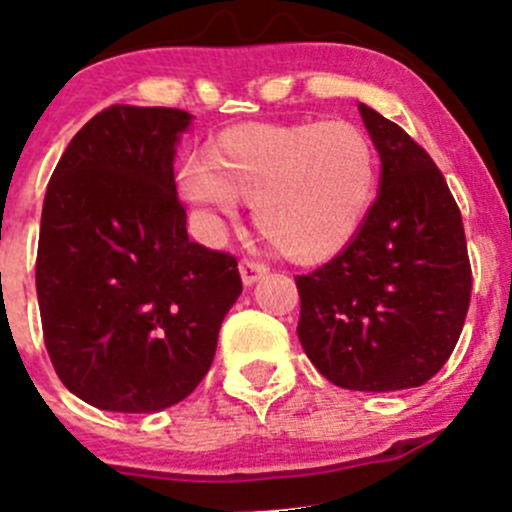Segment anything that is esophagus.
I'll use <instances>...</instances> for the list:
<instances>
[{"instance_id":"esophagus-1","label":"esophagus","mask_w":512,"mask_h":512,"mask_svg":"<svg viewBox=\"0 0 512 512\" xmlns=\"http://www.w3.org/2000/svg\"><path fill=\"white\" fill-rule=\"evenodd\" d=\"M267 272H270V267H267L265 262L252 260V257H242L240 260V275H242V282H245V285H255V282L262 280Z\"/></svg>"}]
</instances>
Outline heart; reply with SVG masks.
Returning a JSON list of instances; mask_svg holds the SVG:
<instances>
[{"instance_id":"1","label":"heart","mask_w":512,"mask_h":512,"mask_svg":"<svg viewBox=\"0 0 512 512\" xmlns=\"http://www.w3.org/2000/svg\"><path fill=\"white\" fill-rule=\"evenodd\" d=\"M380 160L352 122L240 124L177 172L182 200L212 217L255 202L260 235L287 260L317 265L360 232L377 192Z\"/></svg>"}]
</instances>
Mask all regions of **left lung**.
Instances as JSON below:
<instances>
[{
  "mask_svg": "<svg viewBox=\"0 0 512 512\" xmlns=\"http://www.w3.org/2000/svg\"><path fill=\"white\" fill-rule=\"evenodd\" d=\"M382 160L380 195L355 240L297 275V337L337 388L390 393L428 382L453 355L470 307L468 242L433 157L360 104Z\"/></svg>",
  "mask_w": 512,
  "mask_h": 512,
  "instance_id": "8db88e82",
  "label": "left lung"
}]
</instances>
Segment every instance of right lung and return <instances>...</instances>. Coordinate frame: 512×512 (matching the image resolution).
<instances>
[{
    "mask_svg": "<svg viewBox=\"0 0 512 512\" xmlns=\"http://www.w3.org/2000/svg\"><path fill=\"white\" fill-rule=\"evenodd\" d=\"M190 114L112 104L72 137L42 207L37 300L64 388L114 413L185 400L242 292L237 257L187 235L175 142Z\"/></svg>",
    "mask_w": 512,
    "mask_h": 512,
    "instance_id": "obj_1",
    "label": "right lung"
}]
</instances>
